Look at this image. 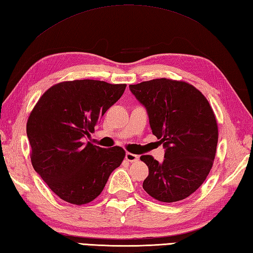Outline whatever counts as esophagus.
<instances>
[{"label":"esophagus","instance_id":"esophagus-1","mask_svg":"<svg viewBox=\"0 0 253 253\" xmlns=\"http://www.w3.org/2000/svg\"><path fill=\"white\" fill-rule=\"evenodd\" d=\"M125 158H126V160H128V162H130V163H135L139 159L138 156L135 154H131V153H126Z\"/></svg>","mask_w":253,"mask_h":253}]
</instances>
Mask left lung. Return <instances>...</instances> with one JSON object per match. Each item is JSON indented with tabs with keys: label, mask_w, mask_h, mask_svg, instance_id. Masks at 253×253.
Returning <instances> with one entry per match:
<instances>
[{
	"label": "left lung",
	"mask_w": 253,
	"mask_h": 253,
	"mask_svg": "<svg viewBox=\"0 0 253 253\" xmlns=\"http://www.w3.org/2000/svg\"><path fill=\"white\" fill-rule=\"evenodd\" d=\"M129 89L146 108L153 134L165 148L163 163L149 155L140 157L149 169L142 188L163 203L187 198L212 167L218 144L212 108L185 82L157 79L129 85Z\"/></svg>",
	"instance_id": "8db88e82"
}]
</instances>
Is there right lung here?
Listing matches in <instances>:
<instances>
[{"instance_id": "add662e5", "label": "right lung", "mask_w": 253, "mask_h": 253, "mask_svg": "<svg viewBox=\"0 0 253 253\" xmlns=\"http://www.w3.org/2000/svg\"><path fill=\"white\" fill-rule=\"evenodd\" d=\"M125 88V84L95 80L59 83L32 111L26 125L32 165L61 199L73 205L90 203L121 166L122 147L105 149L84 139Z\"/></svg>"}]
</instances>
